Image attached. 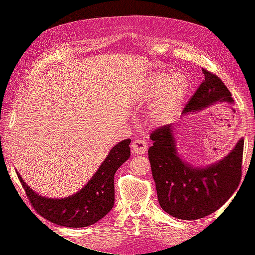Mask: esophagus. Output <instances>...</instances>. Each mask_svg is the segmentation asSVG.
Wrapping results in <instances>:
<instances>
[{
	"label": "esophagus",
	"mask_w": 255,
	"mask_h": 255,
	"mask_svg": "<svg viewBox=\"0 0 255 255\" xmlns=\"http://www.w3.org/2000/svg\"><path fill=\"white\" fill-rule=\"evenodd\" d=\"M132 150L135 154H144L146 151V143L144 140L136 139L132 142Z\"/></svg>",
	"instance_id": "1"
}]
</instances>
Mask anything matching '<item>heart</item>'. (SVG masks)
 I'll return each mask as SVG.
<instances>
[{
  "mask_svg": "<svg viewBox=\"0 0 255 255\" xmlns=\"http://www.w3.org/2000/svg\"><path fill=\"white\" fill-rule=\"evenodd\" d=\"M187 91L188 80L184 74H154L144 96L146 100L157 96L150 111L152 122L155 125H165L172 120Z\"/></svg>",
  "mask_w": 255,
  "mask_h": 255,
  "instance_id": "1",
  "label": "heart"
}]
</instances>
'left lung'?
<instances>
[{"instance_id": "obj_1", "label": "left lung", "mask_w": 255, "mask_h": 255, "mask_svg": "<svg viewBox=\"0 0 255 255\" xmlns=\"http://www.w3.org/2000/svg\"><path fill=\"white\" fill-rule=\"evenodd\" d=\"M204 81L185 105L183 114L201 111L216 102H233L215 73L202 69ZM148 154L158 203L172 217L196 220L216 212L234 194L242 180L244 140L228 156L207 168H194L177 155L171 125L154 129Z\"/></svg>"}]
</instances>
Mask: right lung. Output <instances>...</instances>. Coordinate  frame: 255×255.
Here are the masks:
<instances>
[{"label":"right lung","instance_id":"right-lung-1","mask_svg":"<svg viewBox=\"0 0 255 255\" xmlns=\"http://www.w3.org/2000/svg\"><path fill=\"white\" fill-rule=\"evenodd\" d=\"M129 143L130 139H126L116 144L87 185L68 198L41 197L27 186L18 172L17 174L30 204L43 218L68 228L88 227L102 219L114 206V175L128 159Z\"/></svg>","mask_w":255,"mask_h":255}]
</instances>
